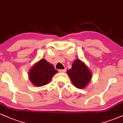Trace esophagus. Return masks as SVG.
Returning a JSON list of instances; mask_svg holds the SVG:
<instances>
[{
  "label": "esophagus",
  "instance_id": "1",
  "mask_svg": "<svg viewBox=\"0 0 123 123\" xmlns=\"http://www.w3.org/2000/svg\"><path fill=\"white\" fill-rule=\"evenodd\" d=\"M59 71L60 72V73H65L66 71V69H61V70H59Z\"/></svg>",
  "mask_w": 123,
  "mask_h": 123
}]
</instances>
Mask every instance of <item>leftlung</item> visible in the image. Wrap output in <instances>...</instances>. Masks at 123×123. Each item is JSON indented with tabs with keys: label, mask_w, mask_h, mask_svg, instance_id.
Returning <instances> with one entry per match:
<instances>
[{
	"label": "left lung",
	"mask_w": 123,
	"mask_h": 123,
	"mask_svg": "<svg viewBox=\"0 0 123 123\" xmlns=\"http://www.w3.org/2000/svg\"><path fill=\"white\" fill-rule=\"evenodd\" d=\"M73 84L79 89L84 88L92 78V73L87 66L79 59L74 62L72 68L67 71Z\"/></svg>",
	"instance_id": "8db88e82"
}]
</instances>
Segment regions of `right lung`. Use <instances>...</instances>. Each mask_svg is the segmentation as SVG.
<instances>
[{
  "mask_svg": "<svg viewBox=\"0 0 123 123\" xmlns=\"http://www.w3.org/2000/svg\"><path fill=\"white\" fill-rule=\"evenodd\" d=\"M57 71L53 65L43 59L32 67L29 73V79L36 86H42L48 84Z\"/></svg>",
  "mask_w": 123,
  "mask_h": 123,
  "instance_id": "add662e5",
  "label": "right lung"
}]
</instances>
